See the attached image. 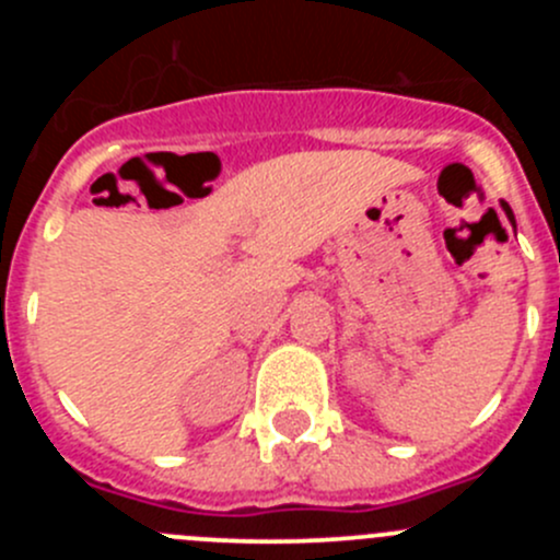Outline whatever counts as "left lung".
I'll return each mask as SVG.
<instances>
[{
	"label": "left lung",
	"mask_w": 560,
	"mask_h": 560,
	"mask_svg": "<svg viewBox=\"0 0 560 560\" xmlns=\"http://www.w3.org/2000/svg\"><path fill=\"white\" fill-rule=\"evenodd\" d=\"M501 208H504V213H506V219H510V222H512V228H515V213H512V208H510V202H504V200H501Z\"/></svg>",
	"instance_id": "left-lung-1"
}]
</instances>
